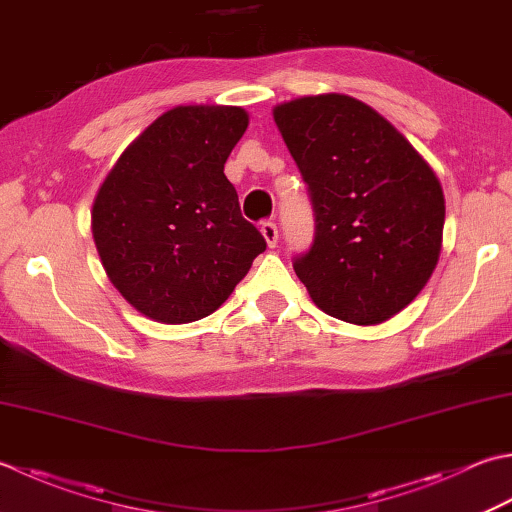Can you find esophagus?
<instances>
[{"mask_svg":"<svg viewBox=\"0 0 512 512\" xmlns=\"http://www.w3.org/2000/svg\"><path fill=\"white\" fill-rule=\"evenodd\" d=\"M262 235H264L266 244H268L270 248H275V246H277L279 233H277V226H275L273 222H264V224H262Z\"/></svg>","mask_w":512,"mask_h":512,"instance_id":"esophagus-1","label":"esophagus"}]
</instances>
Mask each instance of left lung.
<instances>
[{"instance_id": "left-lung-1", "label": "left lung", "mask_w": 512, "mask_h": 512, "mask_svg": "<svg viewBox=\"0 0 512 512\" xmlns=\"http://www.w3.org/2000/svg\"><path fill=\"white\" fill-rule=\"evenodd\" d=\"M308 186L315 237L293 259L326 315L373 326L397 315L433 275L444 193L424 157L348 95L299 97L273 110Z\"/></svg>"}]
</instances>
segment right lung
I'll list each match as a JSON object with an SVG mask.
<instances>
[{
    "instance_id": "add662e5",
    "label": "right lung",
    "mask_w": 512,
    "mask_h": 512,
    "mask_svg": "<svg viewBox=\"0 0 512 512\" xmlns=\"http://www.w3.org/2000/svg\"><path fill=\"white\" fill-rule=\"evenodd\" d=\"M246 126L244 108L177 106L124 150L99 188L93 237L106 275L155 322L215 313L266 250L224 175Z\"/></svg>"
}]
</instances>
